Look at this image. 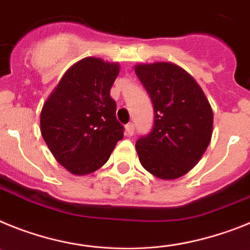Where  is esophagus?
Returning <instances> with one entry per match:
<instances>
[{
	"label": "esophagus",
	"instance_id": "esophagus-1",
	"mask_svg": "<svg viewBox=\"0 0 250 250\" xmlns=\"http://www.w3.org/2000/svg\"><path fill=\"white\" fill-rule=\"evenodd\" d=\"M125 131H127L128 136H132V134L134 133V125H133V123H128V125H125Z\"/></svg>",
	"mask_w": 250,
	"mask_h": 250
}]
</instances>
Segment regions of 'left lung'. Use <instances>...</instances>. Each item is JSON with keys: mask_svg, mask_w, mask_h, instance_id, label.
Masks as SVG:
<instances>
[{"mask_svg": "<svg viewBox=\"0 0 250 250\" xmlns=\"http://www.w3.org/2000/svg\"><path fill=\"white\" fill-rule=\"evenodd\" d=\"M151 98L155 119L151 132L136 142L142 166L156 177L172 180L199 162L212 134V110L190 74L171 62L136 66Z\"/></svg>", "mask_w": 250, "mask_h": 250, "instance_id": "obj_1", "label": "left lung"}]
</instances>
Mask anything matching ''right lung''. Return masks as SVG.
Instances as JSON below:
<instances>
[{"label":"right lung","mask_w":250,"mask_h":250,"mask_svg":"<svg viewBox=\"0 0 250 250\" xmlns=\"http://www.w3.org/2000/svg\"><path fill=\"white\" fill-rule=\"evenodd\" d=\"M119 65L86 58L74 64L41 110L42 138L62 166L74 175L98 170L108 161L123 127L117 121L110 88Z\"/></svg>","instance_id":"1"}]
</instances>
